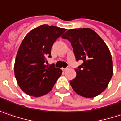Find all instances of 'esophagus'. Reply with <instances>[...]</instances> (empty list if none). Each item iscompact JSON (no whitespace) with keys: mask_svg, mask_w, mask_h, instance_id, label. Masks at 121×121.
Listing matches in <instances>:
<instances>
[{"mask_svg":"<svg viewBox=\"0 0 121 121\" xmlns=\"http://www.w3.org/2000/svg\"><path fill=\"white\" fill-rule=\"evenodd\" d=\"M69 69L68 68H65V69H62V71H67Z\"/></svg>","mask_w":121,"mask_h":121,"instance_id":"1","label":"esophagus"}]
</instances>
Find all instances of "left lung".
Returning <instances> with one entry per match:
<instances>
[{
  "label": "left lung",
  "mask_w": 121,
  "mask_h": 121,
  "mask_svg": "<svg viewBox=\"0 0 121 121\" xmlns=\"http://www.w3.org/2000/svg\"><path fill=\"white\" fill-rule=\"evenodd\" d=\"M63 39L71 43L76 60H82L70 82L74 91L84 98H93L104 91L113 75L110 51L102 38L90 28L70 29Z\"/></svg>",
  "instance_id": "8db88e82"
}]
</instances>
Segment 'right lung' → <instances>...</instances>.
Instances as JSON below:
<instances>
[{
    "label": "right lung",
    "mask_w": 121,
    "mask_h": 121,
    "mask_svg": "<svg viewBox=\"0 0 121 121\" xmlns=\"http://www.w3.org/2000/svg\"><path fill=\"white\" fill-rule=\"evenodd\" d=\"M66 30L41 25L30 31L21 42L14 63V75L21 90L34 97L44 95L52 90L62 73L54 65H46L51 48Z\"/></svg>",
    "instance_id": "right-lung-1"
}]
</instances>
